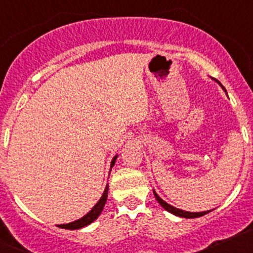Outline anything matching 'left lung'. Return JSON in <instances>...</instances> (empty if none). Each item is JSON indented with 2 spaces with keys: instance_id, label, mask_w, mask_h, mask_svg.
<instances>
[{
  "instance_id": "8db88e82",
  "label": "left lung",
  "mask_w": 253,
  "mask_h": 253,
  "mask_svg": "<svg viewBox=\"0 0 253 253\" xmlns=\"http://www.w3.org/2000/svg\"><path fill=\"white\" fill-rule=\"evenodd\" d=\"M215 81H216V80H215ZM216 82L220 84V82H219V81H216ZM220 86H222V84H220ZM223 88H224V87H223ZM224 91H225V88H224ZM153 194H154V198L157 199V202L160 203V204L162 205V207L165 208L167 211H169V213H172V214H175V215H177V216H182V218H199V216H203V215H205V214L209 213V211H211V210H208V211H200V213H190V211H185V210L177 209V208L167 204L166 202H163L162 199H161L160 196L156 194V191H153Z\"/></svg>"
}]
</instances>
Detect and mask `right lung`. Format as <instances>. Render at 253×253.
Wrapping results in <instances>:
<instances>
[{
	"mask_svg": "<svg viewBox=\"0 0 253 253\" xmlns=\"http://www.w3.org/2000/svg\"><path fill=\"white\" fill-rule=\"evenodd\" d=\"M115 160H116V157H114V160L111 161V167L114 166ZM107 191H109V186L106 185L101 199H100L99 202H97V204H96L95 207H93L92 209H91L90 211H88V213L84 216V218L78 219V220H75V222H72V223H68V224H60L59 227L64 228V229H80V228L86 227V225H88L90 223H92L95 219H97V216L101 214L102 209H104L105 203H106V200H107Z\"/></svg>",
	"mask_w": 253,
	"mask_h": 253,
	"instance_id": "obj_1",
	"label": "right lung"
}]
</instances>
